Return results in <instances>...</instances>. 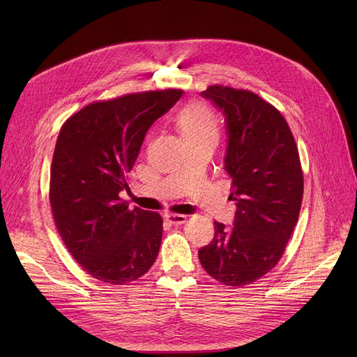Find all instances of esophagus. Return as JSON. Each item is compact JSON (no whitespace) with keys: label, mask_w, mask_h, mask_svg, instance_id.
I'll return each instance as SVG.
<instances>
[{"label":"esophagus","mask_w":357,"mask_h":357,"mask_svg":"<svg viewBox=\"0 0 357 357\" xmlns=\"http://www.w3.org/2000/svg\"><path fill=\"white\" fill-rule=\"evenodd\" d=\"M165 218L167 222L174 224V226H179V224H183L186 221V215L183 214H166Z\"/></svg>","instance_id":"esophagus-1"}]
</instances>
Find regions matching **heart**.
I'll return each instance as SVG.
<instances>
[{"instance_id": "heart-1", "label": "heart", "mask_w": 357, "mask_h": 357, "mask_svg": "<svg viewBox=\"0 0 357 357\" xmlns=\"http://www.w3.org/2000/svg\"><path fill=\"white\" fill-rule=\"evenodd\" d=\"M179 126L183 137L213 135L217 136V126L213 112L201 104L190 105L182 111Z\"/></svg>"}]
</instances>
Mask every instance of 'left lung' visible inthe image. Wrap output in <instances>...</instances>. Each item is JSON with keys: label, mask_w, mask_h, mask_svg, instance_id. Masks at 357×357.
Instances as JSON below:
<instances>
[{"label": "left lung", "mask_w": 357, "mask_h": 357, "mask_svg": "<svg viewBox=\"0 0 357 357\" xmlns=\"http://www.w3.org/2000/svg\"><path fill=\"white\" fill-rule=\"evenodd\" d=\"M224 117V169L237 211L231 227L214 221L198 250L202 268L227 287L249 285L276 266L301 210L304 178L288 123L250 91L213 85L201 92Z\"/></svg>", "instance_id": "obj_1"}]
</instances>
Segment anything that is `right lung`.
I'll return each mask as SVG.
<instances>
[{"label":"right lung","mask_w":357,"mask_h":357,"mask_svg":"<svg viewBox=\"0 0 357 357\" xmlns=\"http://www.w3.org/2000/svg\"><path fill=\"white\" fill-rule=\"evenodd\" d=\"M181 97L165 89L93 102L61 128L50 171L54 224L72 257L102 282L126 285L158 257L162 217L130 210L119 194L130 191L127 175L147 130Z\"/></svg>","instance_id":"right-lung-1"}]
</instances>
